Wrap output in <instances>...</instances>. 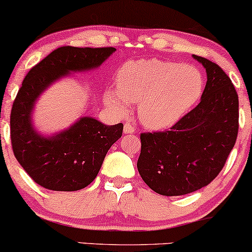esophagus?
I'll return each mask as SVG.
<instances>
[{"label": "esophagus", "instance_id": "34e87169", "mask_svg": "<svg viewBox=\"0 0 252 252\" xmlns=\"http://www.w3.org/2000/svg\"><path fill=\"white\" fill-rule=\"evenodd\" d=\"M123 131H124V134H134V132L136 131V129L131 126V124L126 123L123 126Z\"/></svg>", "mask_w": 252, "mask_h": 252}]
</instances>
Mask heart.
Listing matches in <instances>:
<instances>
[{"label":"heart","mask_w":252,"mask_h":252,"mask_svg":"<svg viewBox=\"0 0 252 252\" xmlns=\"http://www.w3.org/2000/svg\"><path fill=\"white\" fill-rule=\"evenodd\" d=\"M118 90H109L105 100L120 112L138 103L141 123L153 130L178 123L204 91L201 72L192 65L158 59H137L123 63L117 73Z\"/></svg>","instance_id":"obj_1"}]
</instances>
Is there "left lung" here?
I'll use <instances>...</instances> for the list:
<instances>
[{
	"instance_id": "8db88e82",
	"label": "left lung",
	"mask_w": 252,
	"mask_h": 252,
	"mask_svg": "<svg viewBox=\"0 0 252 252\" xmlns=\"http://www.w3.org/2000/svg\"><path fill=\"white\" fill-rule=\"evenodd\" d=\"M206 70L200 103L168 131L141 134L137 169L161 195H184L220 173L238 134V94L215 63L193 54Z\"/></svg>"
}]
</instances>
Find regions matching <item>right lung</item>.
I'll return each mask as SVG.
<instances>
[{
  "label": "right lung",
  "instance_id": "obj_1",
  "mask_svg": "<svg viewBox=\"0 0 252 252\" xmlns=\"http://www.w3.org/2000/svg\"><path fill=\"white\" fill-rule=\"evenodd\" d=\"M115 52L114 47L63 46L34 66L24 79L10 114L11 146L22 168L40 186L63 192L85 189L122 136V123L106 126L90 116L51 135L40 132L33 121L35 104L46 90L72 73L96 70Z\"/></svg>",
  "mask_w": 252,
  "mask_h": 252
}]
</instances>
